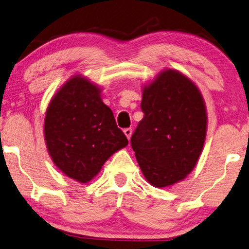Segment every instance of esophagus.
I'll return each mask as SVG.
<instances>
[{
    "label": "esophagus",
    "mask_w": 249,
    "mask_h": 249,
    "mask_svg": "<svg viewBox=\"0 0 249 249\" xmlns=\"http://www.w3.org/2000/svg\"><path fill=\"white\" fill-rule=\"evenodd\" d=\"M124 135L127 136V138L129 139V141H130V137H131V134H132V130L130 128H125L124 130Z\"/></svg>",
    "instance_id": "esophagus-1"
}]
</instances>
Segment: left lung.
<instances>
[{"label":"left lung","mask_w":249,"mask_h":249,"mask_svg":"<svg viewBox=\"0 0 249 249\" xmlns=\"http://www.w3.org/2000/svg\"><path fill=\"white\" fill-rule=\"evenodd\" d=\"M142 111L131 136L138 165L156 188L181 181L195 168L206 137L205 102L185 74L168 69L142 88Z\"/></svg>","instance_id":"left-lung-1"}]
</instances>
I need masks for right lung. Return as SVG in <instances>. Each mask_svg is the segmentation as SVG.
I'll return each instance as SVG.
<instances>
[{
    "mask_svg": "<svg viewBox=\"0 0 249 249\" xmlns=\"http://www.w3.org/2000/svg\"><path fill=\"white\" fill-rule=\"evenodd\" d=\"M47 151L57 168L81 183L90 181L110 156L128 145L101 89L73 76L54 95L44 121Z\"/></svg>",
    "mask_w": 249,
    "mask_h": 249,
    "instance_id": "add662e5",
    "label": "right lung"
}]
</instances>
